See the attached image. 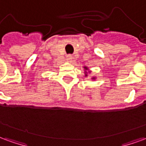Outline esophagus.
I'll list each match as a JSON object with an SVG mask.
<instances>
[{
    "label": "esophagus",
    "instance_id": "obj_1",
    "mask_svg": "<svg viewBox=\"0 0 146 146\" xmlns=\"http://www.w3.org/2000/svg\"><path fill=\"white\" fill-rule=\"evenodd\" d=\"M66 59L69 61V62H72V60L73 59V56L72 54H67Z\"/></svg>",
    "mask_w": 146,
    "mask_h": 146
}]
</instances>
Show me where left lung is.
I'll list each match as a JSON object with an SVG mask.
<instances>
[{"label":"left lung","mask_w":146,"mask_h":146,"mask_svg":"<svg viewBox=\"0 0 146 146\" xmlns=\"http://www.w3.org/2000/svg\"><path fill=\"white\" fill-rule=\"evenodd\" d=\"M84 69H85V70H88V68H87V67H84ZM86 73H87V72H86ZM85 76H87V74H85ZM92 79H94V80H95V77H93V78H92Z\"/></svg>","instance_id":"1"}]
</instances>
